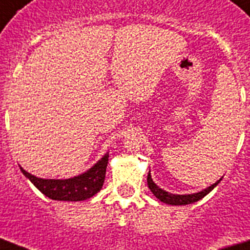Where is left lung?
I'll use <instances>...</instances> for the list:
<instances>
[{"instance_id":"8db88e82","label":"left lung","mask_w":250,"mask_h":250,"mask_svg":"<svg viewBox=\"0 0 250 250\" xmlns=\"http://www.w3.org/2000/svg\"><path fill=\"white\" fill-rule=\"evenodd\" d=\"M220 181H222V178H220L219 181L215 182L214 184H212L210 187L206 188V189L201 190V192H198V193H193V194H172V193L166 192V190H163L162 188H159V187L152 181L150 173H148V177H147V183H148V187H149L150 192L156 195V198H158L161 202L167 204H172V206H186V204H192L194 203V202H198L199 199L206 197L209 192H212L213 188L217 187Z\"/></svg>"}]
</instances>
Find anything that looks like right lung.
Here are the masks:
<instances>
[{
    "label": "right lung",
    "instance_id": "obj_1",
    "mask_svg": "<svg viewBox=\"0 0 250 250\" xmlns=\"http://www.w3.org/2000/svg\"><path fill=\"white\" fill-rule=\"evenodd\" d=\"M108 153L104 154L87 172L68 179H43L21 168V172L32 182L33 186L46 197L53 201H86L97 194L104 183L105 169L108 164Z\"/></svg>",
    "mask_w": 250,
    "mask_h": 250
}]
</instances>
